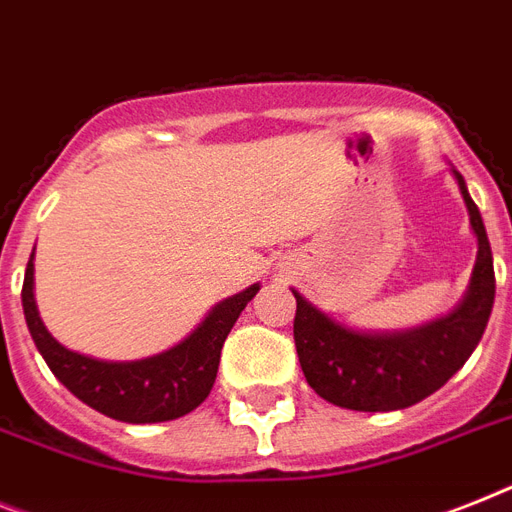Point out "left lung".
<instances>
[{"label":"left lung","mask_w":512,"mask_h":512,"mask_svg":"<svg viewBox=\"0 0 512 512\" xmlns=\"http://www.w3.org/2000/svg\"><path fill=\"white\" fill-rule=\"evenodd\" d=\"M463 194L479 252L471 284L447 315L400 331H360L323 313L292 289L297 299L294 344L299 365L315 394L331 405L363 413H389L426 400L442 389L484 336L494 305V263L479 207L463 176L450 165Z\"/></svg>","instance_id":"8db88e82"}]
</instances>
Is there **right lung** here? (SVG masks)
Listing matches in <instances>:
<instances>
[{
  "instance_id": "add662e5",
  "label": "right lung",
  "mask_w": 512,
  "mask_h": 512,
  "mask_svg": "<svg viewBox=\"0 0 512 512\" xmlns=\"http://www.w3.org/2000/svg\"><path fill=\"white\" fill-rule=\"evenodd\" d=\"M260 292V284L231 294L205 315L184 342L160 355L141 360H99L68 350L49 334L33 297V252L23 278V315L36 350L49 371L78 400L97 413L123 423H162L191 413L207 400L218 376L220 350L247 302Z\"/></svg>"
}]
</instances>
